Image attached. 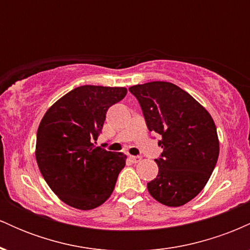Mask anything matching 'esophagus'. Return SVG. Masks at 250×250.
<instances>
[{
    "label": "esophagus",
    "mask_w": 250,
    "mask_h": 250,
    "mask_svg": "<svg viewBox=\"0 0 250 250\" xmlns=\"http://www.w3.org/2000/svg\"><path fill=\"white\" fill-rule=\"evenodd\" d=\"M129 159H130V161L133 162V163H137V162H140L141 161V156H129Z\"/></svg>",
    "instance_id": "obj_1"
}]
</instances>
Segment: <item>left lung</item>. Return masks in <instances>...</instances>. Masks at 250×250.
Returning a JSON list of instances; mask_svg holds the SVG:
<instances>
[{"label": "left lung", "mask_w": 250, "mask_h": 250, "mask_svg": "<svg viewBox=\"0 0 250 250\" xmlns=\"http://www.w3.org/2000/svg\"><path fill=\"white\" fill-rule=\"evenodd\" d=\"M141 105L147 127L161 135V156L149 194L168 207L193 200L207 185L219 159L220 143L210 114L187 91L154 81L129 88Z\"/></svg>", "instance_id": "8db88e82"}]
</instances>
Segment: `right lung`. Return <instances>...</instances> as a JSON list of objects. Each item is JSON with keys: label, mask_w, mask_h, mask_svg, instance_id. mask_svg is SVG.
Listing matches in <instances>:
<instances>
[{"label": "right lung", "mask_w": 250, "mask_h": 250, "mask_svg": "<svg viewBox=\"0 0 250 250\" xmlns=\"http://www.w3.org/2000/svg\"><path fill=\"white\" fill-rule=\"evenodd\" d=\"M125 94L123 87L81 85L54 103L41 120L37 165L51 190L70 207H99L115 188L127 156L95 143L109 107Z\"/></svg>", "instance_id": "right-lung-1"}]
</instances>
